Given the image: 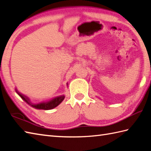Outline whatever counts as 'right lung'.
Here are the masks:
<instances>
[{
  "mask_svg": "<svg viewBox=\"0 0 151 151\" xmlns=\"http://www.w3.org/2000/svg\"><path fill=\"white\" fill-rule=\"evenodd\" d=\"M17 91L18 95L20 96V97L22 99H23L24 101H26L28 104H30V106H32L35 108L39 109V110H51V109L56 108L63 101L64 98H65L64 96H60V97H56L49 102H42V103H40V104H34L31 103V102H30V99H28L27 97H26V96H24L22 94L18 92L17 91Z\"/></svg>",
  "mask_w": 151,
  "mask_h": 151,
  "instance_id": "1",
  "label": "right lung"
}]
</instances>
